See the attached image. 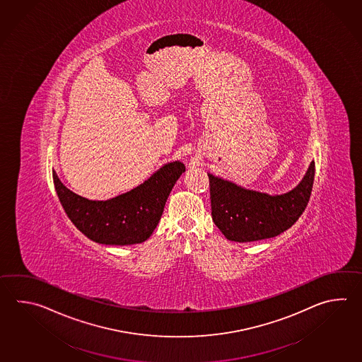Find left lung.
Wrapping results in <instances>:
<instances>
[{
  "instance_id": "obj_1",
  "label": "left lung",
  "mask_w": 362,
  "mask_h": 362,
  "mask_svg": "<svg viewBox=\"0 0 362 362\" xmlns=\"http://www.w3.org/2000/svg\"><path fill=\"white\" fill-rule=\"evenodd\" d=\"M207 175L215 226L229 241L251 243L279 236L299 219L310 201L315 161L300 183L282 194L252 191L213 174Z\"/></svg>"
}]
</instances>
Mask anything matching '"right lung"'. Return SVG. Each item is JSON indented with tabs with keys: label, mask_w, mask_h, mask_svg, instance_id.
I'll use <instances>...</instances> for the list:
<instances>
[{
	"label": "right lung",
	"mask_w": 362,
	"mask_h": 362,
	"mask_svg": "<svg viewBox=\"0 0 362 362\" xmlns=\"http://www.w3.org/2000/svg\"><path fill=\"white\" fill-rule=\"evenodd\" d=\"M185 171L180 161L165 163L132 191L105 201L72 192L54 170L52 179L62 206L78 230L98 244L124 246L144 243L153 233L166 199Z\"/></svg>",
	"instance_id": "1"
}]
</instances>
